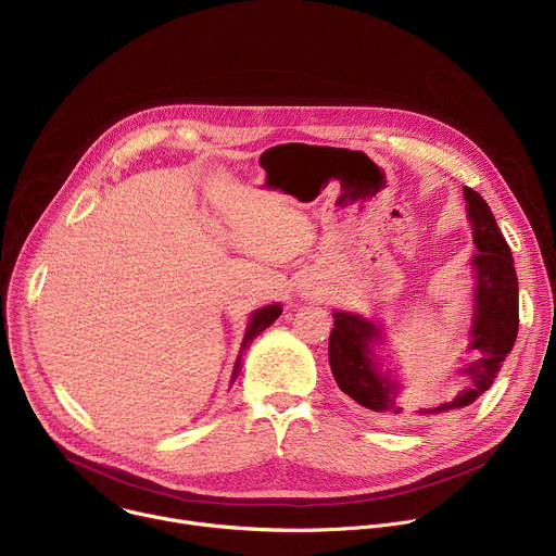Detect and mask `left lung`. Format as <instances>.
I'll list each match as a JSON object with an SVG mask.
<instances>
[{
	"label": "left lung",
	"mask_w": 556,
	"mask_h": 556,
	"mask_svg": "<svg viewBox=\"0 0 556 556\" xmlns=\"http://www.w3.org/2000/svg\"><path fill=\"white\" fill-rule=\"evenodd\" d=\"M466 211L472 224V242L478 255L475 266V312L470 326L468 350L475 363L462 369L466 376L464 389L448 395L438 407L418 409V416H435L468 407L493 384L502 361L513 350L519 328V286L513 264V253L491 213L486 200L464 187ZM382 341V332L374 321L352 312H334V328L330 334V367L343 393L365 409L395 422L405 418V407L399 399V380L389 369L382 374L380 361L371 345Z\"/></svg>",
	"instance_id": "left-lung-1"
}]
</instances>
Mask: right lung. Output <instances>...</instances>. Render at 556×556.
I'll return each mask as SVG.
<instances>
[{"label": "right lung", "instance_id": "1", "mask_svg": "<svg viewBox=\"0 0 556 556\" xmlns=\"http://www.w3.org/2000/svg\"><path fill=\"white\" fill-rule=\"evenodd\" d=\"M281 314V305L279 303H275V305H266V307H260V309H255L253 312V316H251V324H249V328H247V334H244V343H242V352H240V356H237V363H235V369H232V380H235V376L240 374V365H242V354H244V350L251 345V341L255 339V337H260L268 326H273L275 321H277V316ZM230 380V382H232Z\"/></svg>", "mask_w": 556, "mask_h": 556}]
</instances>
